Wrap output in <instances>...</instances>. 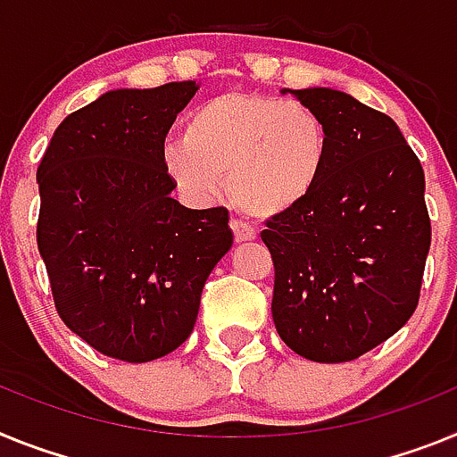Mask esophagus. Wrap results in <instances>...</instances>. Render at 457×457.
I'll use <instances>...</instances> for the list:
<instances>
[{"instance_id": "esophagus-1", "label": "esophagus", "mask_w": 457, "mask_h": 457, "mask_svg": "<svg viewBox=\"0 0 457 457\" xmlns=\"http://www.w3.org/2000/svg\"><path fill=\"white\" fill-rule=\"evenodd\" d=\"M229 228H232L234 241H237V244H245V241L255 239V229H253L251 225L241 223V220H232V223H229Z\"/></svg>"}]
</instances>
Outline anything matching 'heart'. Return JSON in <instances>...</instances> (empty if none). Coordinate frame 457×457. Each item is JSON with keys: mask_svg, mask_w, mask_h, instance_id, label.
<instances>
[{"mask_svg": "<svg viewBox=\"0 0 457 457\" xmlns=\"http://www.w3.org/2000/svg\"><path fill=\"white\" fill-rule=\"evenodd\" d=\"M327 156V126L312 108L228 91L188 114L184 140L162 149V168L190 200H218L228 181L241 212L276 218L311 197Z\"/></svg>", "mask_w": 457, "mask_h": 457, "instance_id": "heart-1", "label": "heart"}]
</instances>
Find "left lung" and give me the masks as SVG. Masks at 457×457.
I'll list each match as a JSON object with an SVG mask.
<instances>
[{
	"mask_svg": "<svg viewBox=\"0 0 457 457\" xmlns=\"http://www.w3.org/2000/svg\"><path fill=\"white\" fill-rule=\"evenodd\" d=\"M322 117L328 156L311 197L267 220L273 324L317 363L359 359L407 324L430 251L426 174L391 117L328 87L283 89Z\"/></svg>",
	"mask_w": 457,
	"mask_h": 457,
	"instance_id": "left-lung-1",
	"label": "left lung"
}]
</instances>
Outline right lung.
Listing matches in <instances>:
<instances>
[{
    "label": "right lung",
    "instance_id": "right-lung-1",
    "mask_svg": "<svg viewBox=\"0 0 457 457\" xmlns=\"http://www.w3.org/2000/svg\"><path fill=\"white\" fill-rule=\"evenodd\" d=\"M197 89L105 91L63 119L38 165L37 241L57 312L112 359L146 363L179 347L232 248L228 209H186L162 168L165 135Z\"/></svg>",
    "mask_w": 457,
    "mask_h": 457
}]
</instances>
